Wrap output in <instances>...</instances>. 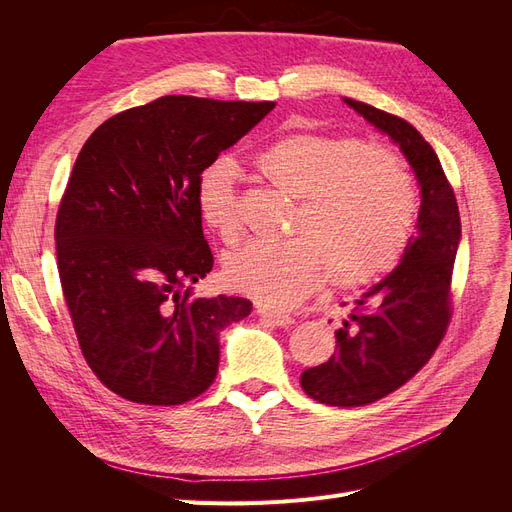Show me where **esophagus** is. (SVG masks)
Returning <instances> with one entry per match:
<instances>
[{
	"label": "esophagus",
	"mask_w": 512,
	"mask_h": 512,
	"mask_svg": "<svg viewBox=\"0 0 512 512\" xmlns=\"http://www.w3.org/2000/svg\"><path fill=\"white\" fill-rule=\"evenodd\" d=\"M258 318H260L262 322L271 324V327H282V329H288L290 324H294V318H292V316L282 314V312H273V309H265V307L258 309Z\"/></svg>",
	"instance_id": "34e87169"
}]
</instances>
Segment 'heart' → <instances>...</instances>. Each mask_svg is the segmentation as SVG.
<instances>
[{
  "mask_svg": "<svg viewBox=\"0 0 512 512\" xmlns=\"http://www.w3.org/2000/svg\"><path fill=\"white\" fill-rule=\"evenodd\" d=\"M260 173L299 198L288 241H247L224 258L226 282L271 307H292L331 273L335 288L369 286L404 258L416 220V192L393 151L359 138L299 132L269 145ZM203 222L224 241L243 230L239 168L211 162L196 183Z\"/></svg>",
  "mask_w": 512,
  "mask_h": 512,
  "instance_id": "heart-1",
  "label": "heart"
}]
</instances>
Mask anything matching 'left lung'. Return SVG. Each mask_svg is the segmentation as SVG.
Listing matches in <instances>:
<instances>
[{
	"instance_id": "obj_1",
	"label": "left lung",
	"mask_w": 512,
	"mask_h": 512,
	"mask_svg": "<svg viewBox=\"0 0 512 512\" xmlns=\"http://www.w3.org/2000/svg\"><path fill=\"white\" fill-rule=\"evenodd\" d=\"M344 102L393 138L421 185L416 235L404 258L356 301L335 331L331 359L301 374L303 391L318 404L356 408L397 391L440 346L453 314L451 280L461 220L451 183L421 132L376 106Z\"/></svg>"
}]
</instances>
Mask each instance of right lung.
<instances>
[{"instance_id": "right-lung-1", "label": "right lung", "mask_w": 512, "mask_h": 512, "mask_svg": "<svg viewBox=\"0 0 512 512\" xmlns=\"http://www.w3.org/2000/svg\"><path fill=\"white\" fill-rule=\"evenodd\" d=\"M275 102L164 96L94 130L61 196L57 269L91 371L123 399L179 406L218 376L220 331L252 303L192 299L213 269L196 183Z\"/></svg>"}]
</instances>
